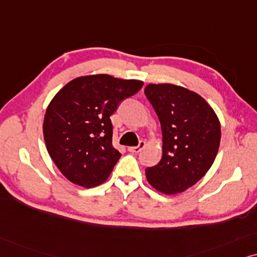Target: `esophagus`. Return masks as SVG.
I'll list each match as a JSON object with an SVG mask.
<instances>
[{
    "mask_svg": "<svg viewBox=\"0 0 257 257\" xmlns=\"http://www.w3.org/2000/svg\"><path fill=\"white\" fill-rule=\"evenodd\" d=\"M145 146H146V142H145V141H140L139 146H136V147H129L128 150H129V152H131V153H140L143 148H145Z\"/></svg>",
    "mask_w": 257,
    "mask_h": 257,
    "instance_id": "1",
    "label": "esophagus"
}]
</instances>
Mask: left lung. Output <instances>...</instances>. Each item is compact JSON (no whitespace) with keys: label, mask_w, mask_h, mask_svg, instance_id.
Returning <instances> with one entry per match:
<instances>
[{"label":"left lung","mask_w":257,"mask_h":257,"mask_svg":"<svg viewBox=\"0 0 257 257\" xmlns=\"http://www.w3.org/2000/svg\"><path fill=\"white\" fill-rule=\"evenodd\" d=\"M145 94L162 129V159L148 167V182L163 194L182 193L209 170L217 155L221 125L200 95L175 84H148Z\"/></svg>","instance_id":"1"}]
</instances>
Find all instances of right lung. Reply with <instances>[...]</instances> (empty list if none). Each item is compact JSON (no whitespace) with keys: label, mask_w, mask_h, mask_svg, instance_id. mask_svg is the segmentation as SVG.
Wrapping results in <instances>:
<instances>
[{"label":"right lung","mask_w":257,"mask_h":257,"mask_svg":"<svg viewBox=\"0 0 257 257\" xmlns=\"http://www.w3.org/2000/svg\"><path fill=\"white\" fill-rule=\"evenodd\" d=\"M143 82L107 74L67 83L48 105L43 122L47 150L60 172L78 186L103 183L121 157L112 147L110 116Z\"/></svg>","instance_id":"1"}]
</instances>
